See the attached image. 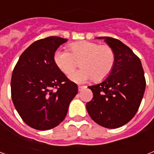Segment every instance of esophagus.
I'll return each instance as SVG.
<instances>
[{"mask_svg":"<svg viewBox=\"0 0 154 154\" xmlns=\"http://www.w3.org/2000/svg\"><path fill=\"white\" fill-rule=\"evenodd\" d=\"M85 88H86V86H84V85H79L78 86L79 91H80V92H81V91L83 89H85Z\"/></svg>","mask_w":154,"mask_h":154,"instance_id":"34e87169","label":"esophagus"}]
</instances>
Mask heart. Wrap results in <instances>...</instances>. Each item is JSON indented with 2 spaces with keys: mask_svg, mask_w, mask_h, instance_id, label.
I'll use <instances>...</instances> for the list:
<instances>
[{
  "mask_svg": "<svg viewBox=\"0 0 154 154\" xmlns=\"http://www.w3.org/2000/svg\"><path fill=\"white\" fill-rule=\"evenodd\" d=\"M67 50L58 49L54 54V62L65 75L72 73L77 66L76 61L82 60L81 70L73 73L70 79L77 83L89 80L96 81L105 79L111 72L115 63V53L108 45L82 41L75 42Z\"/></svg>",
  "mask_w": 154,
  "mask_h": 154,
  "instance_id": "obj_1",
  "label": "heart"
}]
</instances>
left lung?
<instances>
[{"label":"left lung","instance_id":"1","mask_svg":"<svg viewBox=\"0 0 154 154\" xmlns=\"http://www.w3.org/2000/svg\"><path fill=\"white\" fill-rule=\"evenodd\" d=\"M104 39L115 53V63L109 75L101 83L89 86L93 98L86 103L90 117L103 127L116 129L131 120L137 113L146 80L140 59L118 39Z\"/></svg>","mask_w":154,"mask_h":154}]
</instances>
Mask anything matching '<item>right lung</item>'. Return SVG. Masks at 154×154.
<instances>
[{
  "mask_svg": "<svg viewBox=\"0 0 154 154\" xmlns=\"http://www.w3.org/2000/svg\"><path fill=\"white\" fill-rule=\"evenodd\" d=\"M66 38L51 36L31 45L12 73L11 97L24 123L38 130L52 129L64 120L78 86L54 62V54Z\"/></svg>",
  "mask_w": 154,
  "mask_h": 154,
  "instance_id": "obj_1",
  "label": "right lung"
}]
</instances>
